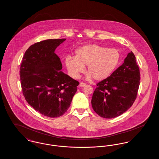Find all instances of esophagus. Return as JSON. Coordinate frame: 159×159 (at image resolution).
<instances>
[{"label": "esophagus", "instance_id": "1", "mask_svg": "<svg viewBox=\"0 0 159 159\" xmlns=\"http://www.w3.org/2000/svg\"><path fill=\"white\" fill-rule=\"evenodd\" d=\"M86 83H83V82H80V84H79V87H83V86H86Z\"/></svg>", "mask_w": 159, "mask_h": 159}]
</instances>
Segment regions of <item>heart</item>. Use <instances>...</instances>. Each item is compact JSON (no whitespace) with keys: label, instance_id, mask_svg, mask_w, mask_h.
<instances>
[{"label":"heart","instance_id":"obj_1","mask_svg":"<svg viewBox=\"0 0 159 159\" xmlns=\"http://www.w3.org/2000/svg\"><path fill=\"white\" fill-rule=\"evenodd\" d=\"M119 60L120 54L116 49L92 44L79 48L75 57H67L66 65L73 78H79L86 66L87 79L93 77L96 80H102L113 73Z\"/></svg>","mask_w":159,"mask_h":159}]
</instances>
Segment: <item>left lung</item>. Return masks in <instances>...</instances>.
<instances>
[{
	"instance_id": "obj_1",
	"label": "left lung",
	"mask_w": 159,
	"mask_h": 159,
	"mask_svg": "<svg viewBox=\"0 0 159 159\" xmlns=\"http://www.w3.org/2000/svg\"><path fill=\"white\" fill-rule=\"evenodd\" d=\"M139 80V68L131 51L111 76L97 84L91 100L93 110L106 119L120 116L135 101Z\"/></svg>"
}]
</instances>
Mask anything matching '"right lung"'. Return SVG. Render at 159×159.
<instances>
[{"label":"right lung","mask_w":159,"mask_h":159,"mask_svg":"<svg viewBox=\"0 0 159 159\" xmlns=\"http://www.w3.org/2000/svg\"><path fill=\"white\" fill-rule=\"evenodd\" d=\"M66 39H48L31 45L20 68L24 97L34 110L49 117H58L70 106L79 82L61 70L60 58L55 53Z\"/></svg>","instance_id":"add662e5"}]
</instances>
